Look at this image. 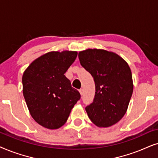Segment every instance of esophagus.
I'll return each mask as SVG.
<instances>
[{
  "mask_svg": "<svg viewBox=\"0 0 158 158\" xmlns=\"http://www.w3.org/2000/svg\"><path fill=\"white\" fill-rule=\"evenodd\" d=\"M79 92H80L81 95H82L83 93H84V89H79Z\"/></svg>",
  "mask_w": 158,
  "mask_h": 158,
  "instance_id": "1",
  "label": "esophagus"
}]
</instances>
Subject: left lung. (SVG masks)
Here are the masks:
<instances>
[{
	"instance_id": "1",
	"label": "left lung",
	"mask_w": 158,
	"mask_h": 158,
	"mask_svg": "<svg viewBox=\"0 0 158 158\" xmlns=\"http://www.w3.org/2000/svg\"><path fill=\"white\" fill-rule=\"evenodd\" d=\"M79 59L95 84L93 102L85 108L88 117L99 127L115 124L125 115L133 93L129 65L118 55L102 49L79 52Z\"/></svg>"
}]
</instances>
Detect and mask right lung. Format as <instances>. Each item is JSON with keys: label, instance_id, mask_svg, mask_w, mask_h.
I'll list each match as a JSON object with an SVG mask.
<instances>
[{"label": "right lung", "instance_id": "1", "mask_svg": "<svg viewBox=\"0 0 158 158\" xmlns=\"http://www.w3.org/2000/svg\"><path fill=\"white\" fill-rule=\"evenodd\" d=\"M77 56V51L47 52L34 60L23 73L27 106L33 119L42 127H61L81 98L64 75Z\"/></svg>", "mask_w": 158, "mask_h": 158}]
</instances>
